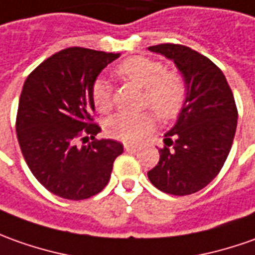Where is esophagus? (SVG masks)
<instances>
[{
	"label": "esophagus",
	"mask_w": 255,
	"mask_h": 255,
	"mask_svg": "<svg viewBox=\"0 0 255 255\" xmlns=\"http://www.w3.org/2000/svg\"><path fill=\"white\" fill-rule=\"evenodd\" d=\"M124 149L128 153H135V152H138V148L136 146H132V145H124Z\"/></svg>",
	"instance_id": "1"
}]
</instances>
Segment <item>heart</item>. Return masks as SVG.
Returning <instances> with one entry per match:
<instances>
[{"mask_svg": "<svg viewBox=\"0 0 255 255\" xmlns=\"http://www.w3.org/2000/svg\"><path fill=\"white\" fill-rule=\"evenodd\" d=\"M114 72L117 77L132 82L143 89L142 106H149L155 113L170 120L180 114L186 105L187 85L178 72L167 71L160 61L135 55L121 61ZM91 98L99 112L106 113L112 109V85L105 78H96L91 86ZM155 126V116L150 112L142 113H117L107 119L106 134L114 139L135 143L139 142Z\"/></svg>", "mask_w": 255, "mask_h": 255, "instance_id": "heart-1", "label": "heart"}]
</instances>
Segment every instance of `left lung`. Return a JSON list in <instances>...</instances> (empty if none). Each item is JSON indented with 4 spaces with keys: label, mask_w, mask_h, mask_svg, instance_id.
I'll use <instances>...</instances> for the list:
<instances>
[{
    "label": "left lung",
    "mask_w": 255,
    "mask_h": 255,
    "mask_svg": "<svg viewBox=\"0 0 255 255\" xmlns=\"http://www.w3.org/2000/svg\"><path fill=\"white\" fill-rule=\"evenodd\" d=\"M176 64L187 99L174 127L164 134L150 183L171 195H188L208 186L223 167L237 127V107L226 78L205 55L181 44L148 47Z\"/></svg>",
    "instance_id": "left-lung-1"
}]
</instances>
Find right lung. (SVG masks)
Segmentation results:
<instances>
[{
	"label": "right lung",
	"mask_w": 255,
	"mask_h": 255,
	"mask_svg": "<svg viewBox=\"0 0 255 255\" xmlns=\"http://www.w3.org/2000/svg\"><path fill=\"white\" fill-rule=\"evenodd\" d=\"M82 47H69L41 62L26 78L16 116V135L26 163L50 193L72 201L86 200L109 183L123 145L95 139L91 86L119 58ZM91 137L89 145L77 142Z\"/></svg>",
	"instance_id": "add662e5"
}]
</instances>
